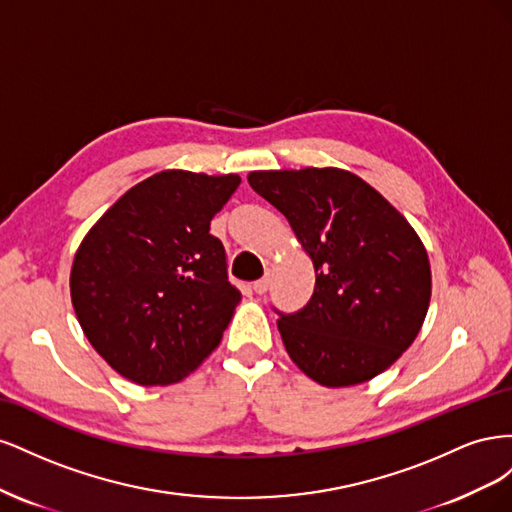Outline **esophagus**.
I'll use <instances>...</instances> for the list:
<instances>
[{"label":"esophagus","instance_id":"1","mask_svg":"<svg viewBox=\"0 0 512 512\" xmlns=\"http://www.w3.org/2000/svg\"><path fill=\"white\" fill-rule=\"evenodd\" d=\"M252 288H254V292H256V294H265V292L269 290V275H265V277H262V280L254 282V284H252Z\"/></svg>","mask_w":512,"mask_h":512}]
</instances>
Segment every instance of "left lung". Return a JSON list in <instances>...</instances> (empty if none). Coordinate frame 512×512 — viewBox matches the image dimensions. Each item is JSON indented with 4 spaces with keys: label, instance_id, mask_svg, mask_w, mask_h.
<instances>
[{
    "label": "left lung",
    "instance_id": "1",
    "mask_svg": "<svg viewBox=\"0 0 512 512\" xmlns=\"http://www.w3.org/2000/svg\"><path fill=\"white\" fill-rule=\"evenodd\" d=\"M247 181L284 213L316 269L309 303L277 320L292 363L327 389L389 369L431 301L429 256L410 222L344 168L252 170Z\"/></svg>",
    "mask_w": 512,
    "mask_h": 512
}]
</instances>
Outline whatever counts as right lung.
Listing matches in <instances>:
<instances>
[{"label":"right lung","instance_id":"obj_1","mask_svg":"<svg viewBox=\"0 0 512 512\" xmlns=\"http://www.w3.org/2000/svg\"><path fill=\"white\" fill-rule=\"evenodd\" d=\"M241 177L170 168L136 183L89 228L70 299L89 344L119 376L166 386L220 346L241 292L209 224Z\"/></svg>","mask_w":512,"mask_h":512}]
</instances>
